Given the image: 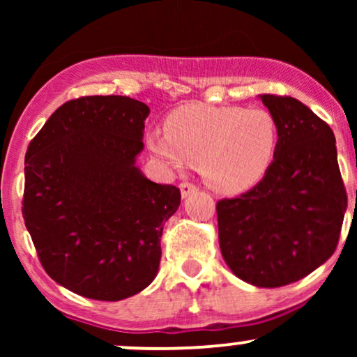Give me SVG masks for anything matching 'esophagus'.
<instances>
[{"label":"esophagus","mask_w":357,"mask_h":357,"mask_svg":"<svg viewBox=\"0 0 357 357\" xmlns=\"http://www.w3.org/2000/svg\"><path fill=\"white\" fill-rule=\"evenodd\" d=\"M179 190H181V196H183V198H188V196H191L192 192L198 191V188H196L192 183H186V181H184V183L179 184Z\"/></svg>","instance_id":"1"}]
</instances>
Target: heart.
Returning <instances> with one entry per match:
<instances>
[{
	"label": "heart",
	"instance_id": "heart-1",
	"mask_svg": "<svg viewBox=\"0 0 357 357\" xmlns=\"http://www.w3.org/2000/svg\"><path fill=\"white\" fill-rule=\"evenodd\" d=\"M280 129L272 112L238 105L190 104L147 137L151 153L174 169L199 166L204 181L223 195L248 191L268 173Z\"/></svg>",
	"mask_w": 357,
	"mask_h": 357
}]
</instances>
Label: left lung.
I'll list each match as a JSON object with an SVG mask.
<instances>
[{
	"label": "left lung",
	"instance_id": "left-lung-1",
	"mask_svg": "<svg viewBox=\"0 0 357 357\" xmlns=\"http://www.w3.org/2000/svg\"><path fill=\"white\" fill-rule=\"evenodd\" d=\"M280 129L275 159L257 186L220 199L218 238L231 272L255 287L289 285L333 257L347 195L333 129L292 97L264 93Z\"/></svg>",
	"mask_w": 357,
	"mask_h": 357
}]
</instances>
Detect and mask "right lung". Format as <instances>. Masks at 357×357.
Wrapping results in <instances>:
<instances>
[{
  "mask_svg": "<svg viewBox=\"0 0 357 357\" xmlns=\"http://www.w3.org/2000/svg\"><path fill=\"white\" fill-rule=\"evenodd\" d=\"M147 116L130 97H80L28 146L24 225L45 272L79 296L122 301L158 275L162 227L181 192L136 166Z\"/></svg>",
  "mask_w": 357,
  "mask_h": 357,
  "instance_id": "add662e5",
  "label": "right lung"
}]
</instances>
